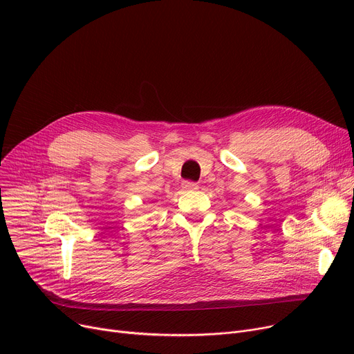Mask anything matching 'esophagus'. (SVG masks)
<instances>
[{"label": "esophagus", "mask_w": 354, "mask_h": 354, "mask_svg": "<svg viewBox=\"0 0 354 354\" xmlns=\"http://www.w3.org/2000/svg\"><path fill=\"white\" fill-rule=\"evenodd\" d=\"M182 188H183L185 191H195V189H198V183L191 182V180H185V182L182 183Z\"/></svg>", "instance_id": "1"}]
</instances>
